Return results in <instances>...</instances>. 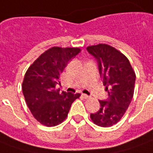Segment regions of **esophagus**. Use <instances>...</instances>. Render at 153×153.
Instances as JSON below:
<instances>
[{
    "label": "esophagus",
    "instance_id": "34e87169",
    "mask_svg": "<svg viewBox=\"0 0 153 153\" xmlns=\"http://www.w3.org/2000/svg\"><path fill=\"white\" fill-rule=\"evenodd\" d=\"M82 96H83V98H84L85 99H89V98H90V96H88V95L85 94H82Z\"/></svg>",
    "mask_w": 153,
    "mask_h": 153
}]
</instances>
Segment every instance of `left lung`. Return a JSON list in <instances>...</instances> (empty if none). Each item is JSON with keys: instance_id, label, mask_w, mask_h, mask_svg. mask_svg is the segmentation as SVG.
Returning a JSON list of instances; mask_svg holds the SVG:
<instances>
[{"instance_id": "obj_1", "label": "left lung", "mask_w": 153, "mask_h": 153, "mask_svg": "<svg viewBox=\"0 0 153 153\" xmlns=\"http://www.w3.org/2000/svg\"><path fill=\"white\" fill-rule=\"evenodd\" d=\"M86 50L97 60L100 78L108 91V99L99 100L100 108L90 117L100 127H111L121 119L132 101L136 75L128 58L114 47L99 44Z\"/></svg>"}]
</instances>
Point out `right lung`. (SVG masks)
Segmentation results:
<instances>
[{
	"label": "right lung",
	"mask_w": 153,
	"mask_h": 153,
	"mask_svg": "<svg viewBox=\"0 0 153 153\" xmlns=\"http://www.w3.org/2000/svg\"><path fill=\"white\" fill-rule=\"evenodd\" d=\"M79 48L52 47L29 67L25 74L22 91L27 106L36 120L46 127L61 123L71 104L80 94L59 92V77Z\"/></svg>",
	"instance_id": "obj_1"
}]
</instances>
